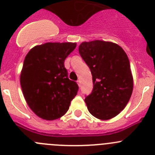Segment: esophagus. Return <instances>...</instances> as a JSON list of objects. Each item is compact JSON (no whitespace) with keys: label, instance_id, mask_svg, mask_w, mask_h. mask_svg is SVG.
<instances>
[{"label":"esophagus","instance_id":"1","mask_svg":"<svg viewBox=\"0 0 155 155\" xmlns=\"http://www.w3.org/2000/svg\"><path fill=\"white\" fill-rule=\"evenodd\" d=\"M77 83H78V85L80 87L81 86V82H80V80H79H79H77Z\"/></svg>","mask_w":155,"mask_h":155}]
</instances>
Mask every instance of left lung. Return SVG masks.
Masks as SVG:
<instances>
[{
    "label": "left lung",
    "instance_id": "1",
    "mask_svg": "<svg viewBox=\"0 0 155 155\" xmlns=\"http://www.w3.org/2000/svg\"><path fill=\"white\" fill-rule=\"evenodd\" d=\"M79 51L92 74L93 90L85 99L87 109L101 120L114 118L130 101L134 79L129 59L121 46L112 42H83Z\"/></svg>",
    "mask_w": 155,
    "mask_h": 155
}]
</instances>
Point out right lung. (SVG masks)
Listing matches in <instances>:
<instances>
[{"mask_svg":"<svg viewBox=\"0 0 155 155\" xmlns=\"http://www.w3.org/2000/svg\"><path fill=\"white\" fill-rule=\"evenodd\" d=\"M76 43H46L31 48L25 56L20 83L31 110L45 120L57 119L69 109L79 86L69 79L64 60Z\"/></svg>","mask_w":155,"mask_h":155,"instance_id":"add662e5","label":"right lung"}]
</instances>
